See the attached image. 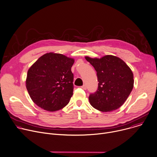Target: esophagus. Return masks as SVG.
I'll use <instances>...</instances> for the list:
<instances>
[{
	"instance_id": "obj_1",
	"label": "esophagus",
	"mask_w": 157,
	"mask_h": 157,
	"mask_svg": "<svg viewBox=\"0 0 157 157\" xmlns=\"http://www.w3.org/2000/svg\"><path fill=\"white\" fill-rule=\"evenodd\" d=\"M81 87H82L83 89H84V90H86V88H87V87H86V86L85 84H84L83 86H81Z\"/></svg>"
}]
</instances>
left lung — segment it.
Here are the masks:
<instances>
[{
  "label": "left lung",
  "mask_w": 157,
  "mask_h": 157,
  "mask_svg": "<svg viewBox=\"0 0 157 157\" xmlns=\"http://www.w3.org/2000/svg\"><path fill=\"white\" fill-rule=\"evenodd\" d=\"M97 72L98 89L89 97L90 104L101 112L119 109L125 102L133 87V75L120 58L105 55L101 58L85 56Z\"/></svg>",
  "instance_id": "left-lung-1"
}]
</instances>
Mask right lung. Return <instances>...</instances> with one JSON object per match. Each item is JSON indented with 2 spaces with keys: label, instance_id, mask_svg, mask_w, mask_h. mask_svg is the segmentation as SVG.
<instances>
[{
  "label": "right lung",
  "instance_id": "add662e5",
  "mask_svg": "<svg viewBox=\"0 0 157 157\" xmlns=\"http://www.w3.org/2000/svg\"><path fill=\"white\" fill-rule=\"evenodd\" d=\"M74 63V58L50 52L42 55L30 67L25 86L35 104L54 112L69 103L73 94L71 67Z\"/></svg>",
  "mask_w": 157,
  "mask_h": 157
}]
</instances>
